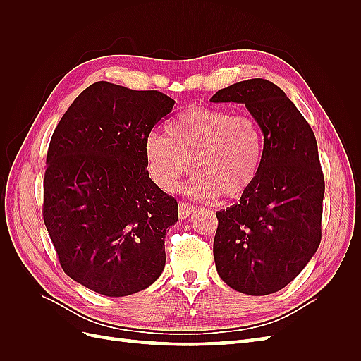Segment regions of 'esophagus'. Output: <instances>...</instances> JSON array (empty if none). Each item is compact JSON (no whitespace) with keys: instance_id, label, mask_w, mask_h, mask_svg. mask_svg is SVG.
I'll list each match as a JSON object with an SVG mask.
<instances>
[{"instance_id":"34e87169","label":"esophagus","mask_w":361,"mask_h":361,"mask_svg":"<svg viewBox=\"0 0 361 361\" xmlns=\"http://www.w3.org/2000/svg\"><path fill=\"white\" fill-rule=\"evenodd\" d=\"M195 211V206L191 204V203H185V202H180L179 203V216L180 218H188L192 212Z\"/></svg>"}]
</instances>
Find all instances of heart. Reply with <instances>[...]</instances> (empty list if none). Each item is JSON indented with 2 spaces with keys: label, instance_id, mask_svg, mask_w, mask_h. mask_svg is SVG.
Segmentation results:
<instances>
[{
  "label": "heart",
  "instance_id": "1",
  "mask_svg": "<svg viewBox=\"0 0 361 361\" xmlns=\"http://www.w3.org/2000/svg\"><path fill=\"white\" fill-rule=\"evenodd\" d=\"M145 157L152 180L174 191L191 169L187 191L197 199H236L259 178L264 164V134L248 114L194 105L174 117L166 137L152 134Z\"/></svg>",
  "mask_w": 361,
  "mask_h": 361
}]
</instances>
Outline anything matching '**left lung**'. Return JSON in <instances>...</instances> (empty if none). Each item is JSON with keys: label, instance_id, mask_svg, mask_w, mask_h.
Wrapping results in <instances>:
<instances>
[{"label": "left lung", "instance_id": "1", "mask_svg": "<svg viewBox=\"0 0 361 361\" xmlns=\"http://www.w3.org/2000/svg\"><path fill=\"white\" fill-rule=\"evenodd\" d=\"M211 101L244 104L264 133L257 180L239 203L216 212L218 276L238 292L274 293L300 274L321 243L325 182L318 145L298 108L268 80L232 84Z\"/></svg>", "mask_w": 361, "mask_h": 361}]
</instances>
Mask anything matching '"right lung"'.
I'll return each instance as SVG.
<instances>
[{
	"mask_svg": "<svg viewBox=\"0 0 361 361\" xmlns=\"http://www.w3.org/2000/svg\"><path fill=\"white\" fill-rule=\"evenodd\" d=\"M174 101L97 81L54 130L43 221L66 274L106 297L149 288L166 267L178 202L149 178L145 145Z\"/></svg>",
	"mask_w": 361,
	"mask_h": 361,
	"instance_id": "1",
	"label": "right lung"
}]
</instances>
